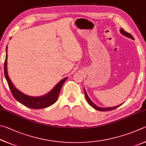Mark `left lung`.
I'll return each mask as SVG.
<instances>
[{
  "mask_svg": "<svg viewBox=\"0 0 146 146\" xmlns=\"http://www.w3.org/2000/svg\"><path fill=\"white\" fill-rule=\"evenodd\" d=\"M121 33L123 35L126 36L128 37V38H131V39H133V40H134V38L133 37V36H132L131 34H129V33H127V32L125 31H124L123 29H121ZM84 91H85V98H86V101H88V103H89V104H90V106H92L94 108H95L96 110H97L101 111L112 110H114V109H115V108H118L119 106H120L121 105V104H120V105H119V106H115V107H111V108H99V107H98V106H96L95 104H94L93 102L92 101L90 100V98H88V96H87V94H86V91H85V89H84Z\"/></svg>",
  "mask_w": 146,
  "mask_h": 146,
  "instance_id": "1",
  "label": "left lung"
}]
</instances>
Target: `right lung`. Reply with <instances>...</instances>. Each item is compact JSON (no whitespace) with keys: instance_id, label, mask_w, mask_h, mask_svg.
<instances>
[{"instance_id":"right-lung-1","label":"right lung","mask_w":146,"mask_h":146,"mask_svg":"<svg viewBox=\"0 0 146 146\" xmlns=\"http://www.w3.org/2000/svg\"><path fill=\"white\" fill-rule=\"evenodd\" d=\"M7 48L6 47V60L4 61V75L5 78L6 79V81L8 84V86L10 88V90L13 96L14 97L17 101H18L23 105L28 107V108L32 109H41L47 108L50 106L55 103L58 98L59 94H60V90L62 87L64 83L65 82L66 79L68 78H65L62 80L60 81L54 88L51 90L49 93L47 95L43 96L42 97H31L25 95L22 92H20L19 90L15 87L13 85L11 80L7 75Z\"/></svg>"}]
</instances>
